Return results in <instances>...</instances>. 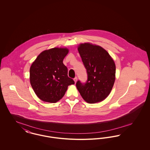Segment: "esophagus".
I'll list each match as a JSON object with an SVG mask.
<instances>
[{"mask_svg":"<svg viewBox=\"0 0 150 150\" xmlns=\"http://www.w3.org/2000/svg\"><path fill=\"white\" fill-rule=\"evenodd\" d=\"M74 80L75 83H76V81H77V80H78V78H77V77H75V78L74 79Z\"/></svg>","mask_w":150,"mask_h":150,"instance_id":"1","label":"esophagus"}]
</instances>
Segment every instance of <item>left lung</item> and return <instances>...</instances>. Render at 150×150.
I'll list each match as a JSON object with an SVG mask.
<instances>
[{
	"instance_id": "left-lung-1",
	"label": "left lung",
	"mask_w": 150,
	"mask_h": 150,
	"mask_svg": "<svg viewBox=\"0 0 150 150\" xmlns=\"http://www.w3.org/2000/svg\"><path fill=\"white\" fill-rule=\"evenodd\" d=\"M78 51L86 70L88 79L84 83L78 80L76 88L86 102H100L109 95L114 84V61L107 51L98 45L81 44Z\"/></svg>"
}]
</instances>
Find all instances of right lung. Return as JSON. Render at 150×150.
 I'll return each instance as SVG.
<instances>
[{"label":"right lung","mask_w":150,"mask_h":150,"mask_svg":"<svg viewBox=\"0 0 150 150\" xmlns=\"http://www.w3.org/2000/svg\"><path fill=\"white\" fill-rule=\"evenodd\" d=\"M67 48H54L42 52L30 69V84L36 96L44 102L56 103L64 95L68 86L74 84L67 75L63 60Z\"/></svg>","instance_id":"add662e5"}]
</instances>
